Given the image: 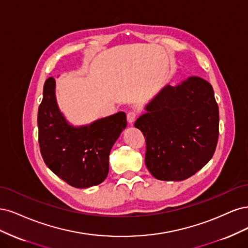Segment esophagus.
I'll return each mask as SVG.
<instances>
[{"label": "esophagus", "instance_id": "esophagus-1", "mask_svg": "<svg viewBox=\"0 0 248 248\" xmlns=\"http://www.w3.org/2000/svg\"><path fill=\"white\" fill-rule=\"evenodd\" d=\"M136 116H137V114H136V112H133V111H132V112L127 113V115H126L127 123H129L130 124H133L136 121Z\"/></svg>", "mask_w": 248, "mask_h": 248}]
</instances>
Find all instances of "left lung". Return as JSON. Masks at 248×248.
<instances>
[{"label":"left lung","mask_w":248,"mask_h":248,"mask_svg":"<svg viewBox=\"0 0 248 248\" xmlns=\"http://www.w3.org/2000/svg\"><path fill=\"white\" fill-rule=\"evenodd\" d=\"M135 126L146 138L145 165L158 180L181 181L208 163L218 140L219 113L212 85L189 76L165 85Z\"/></svg>","instance_id":"8db88e82"}]
</instances>
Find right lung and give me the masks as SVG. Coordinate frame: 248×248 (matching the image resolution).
<instances>
[{
  "label": "right lung",
  "mask_w": 248,
  "mask_h": 248,
  "mask_svg": "<svg viewBox=\"0 0 248 248\" xmlns=\"http://www.w3.org/2000/svg\"><path fill=\"white\" fill-rule=\"evenodd\" d=\"M126 127L124 112L73 125L55 97V80L47 79L38 110L39 145L46 166L76 188L98 186L109 172V155Z\"/></svg>",
  "instance_id": "1"
}]
</instances>
